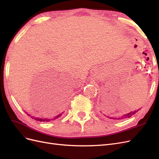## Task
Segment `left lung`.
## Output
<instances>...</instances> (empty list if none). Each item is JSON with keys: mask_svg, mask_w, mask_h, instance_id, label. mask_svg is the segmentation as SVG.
Segmentation results:
<instances>
[{"mask_svg": "<svg viewBox=\"0 0 159 159\" xmlns=\"http://www.w3.org/2000/svg\"><path fill=\"white\" fill-rule=\"evenodd\" d=\"M138 111V110L137 111H133V112H131V113H129L128 114H127V115H123V117H118V118H114V117H109V118H110V119H118V120H119V119H125V118H129V117H131L132 115H133L134 113H136Z\"/></svg>", "mask_w": 159, "mask_h": 159, "instance_id": "left-lung-1", "label": "left lung"}]
</instances>
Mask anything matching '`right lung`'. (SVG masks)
Here are the masks:
<instances>
[{
  "mask_svg": "<svg viewBox=\"0 0 159 159\" xmlns=\"http://www.w3.org/2000/svg\"><path fill=\"white\" fill-rule=\"evenodd\" d=\"M62 115V113H60V115H57L56 117H54V119H42V118H40V119H39V118H34V119H35V120H37V121H42V122H48V121H50L51 120H55V119H57V118H59L61 115ZM32 119H33V117H32Z\"/></svg>",
  "mask_w": 159,
  "mask_h": 159,
  "instance_id": "obj_1",
  "label": "right lung"
}]
</instances>
